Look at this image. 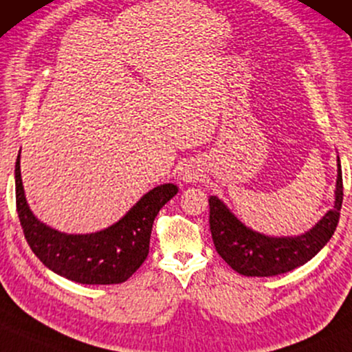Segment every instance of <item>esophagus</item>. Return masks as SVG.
<instances>
[{"label": "esophagus", "instance_id": "34e87169", "mask_svg": "<svg viewBox=\"0 0 352 352\" xmlns=\"http://www.w3.org/2000/svg\"><path fill=\"white\" fill-rule=\"evenodd\" d=\"M197 178H199V172H197V169H195L192 166H185L180 170V180H183L185 183L196 182Z\"/></svg>", "mask_w": 352, "mask_h": 352}]
</instances>
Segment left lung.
Here are the masks:
<instances>
[{
	"label": "left lung",
	"instance_id": "1",
	"mask_svg": "<svg viewBox=\"0 0 352 352\" xmlns=\"http://www.w3.org/2000/svg\"><path fill=\"white\" fill-rule=\"evenodd\" d=\"M343 202V175L338 157L335 206L313 230L294 237H270L241 223L217 196L209 197V225L215 249L242 276L268 277L289 273L309 261L333 236Z\"/></svg>",
	"mask_w": 352,
	"mask_h": 352
}]
</instances>
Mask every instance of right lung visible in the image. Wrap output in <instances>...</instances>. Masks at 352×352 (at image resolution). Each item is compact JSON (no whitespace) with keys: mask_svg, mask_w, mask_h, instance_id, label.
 <instances>
[{"mask_svg":"<svg viewBox=\"0 0 352 352\" xmlns=\"http://www.w3.org/2000/svg\"><path fill=\"white\" fill-rule=\"evenodd\" d=\"M177 192L174 183L156 186L107 230L67 234L32 214L22 185L21 153L16 162L17 214L30 249L54 273L79 284H121L135 273L150 252L153 221Z\"/></svg>","mask_w":352,"mask_h":352,"instance_id":"add662e5","label":"right lung"}]
</instances>
